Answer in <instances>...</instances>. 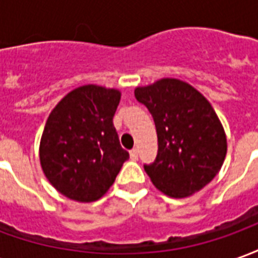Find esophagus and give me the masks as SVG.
Listing matches in <instances>:
<instances>
[{
  "label": "esophagus",
  "instance_id": "34e87169",
  "mask_svg": "<svg viewBox=\"0 0 258 258\" xmlns=\"http://www.w3.org/2000/svg\"><path fill=\"white\" fill-rule=\"evenodd\" d=\"M130 156H131L133 160H137V159H138V149H137V148L131 149V151H130Z\"/></svg>",
  "mask_w": 258,
  "mask_h": 258
}]
</instances>
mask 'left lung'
<instances>
[{"label":"left lung","mask_w":258,"mask_h":258,"mask_svg":"<svg viewBox=\"0 0 258 258\" xmlns=\"http://www.w3.org/2000/svg\"><path fill=\"white\" fill-rule=\"evenodd\" d=\"M135 98L156 125L157 156L144 166L153 185L178 199L205 188L227 155V137L210 102L177 79L138 87Z\"/></svg>","instance_id":"8db88e82"}]
</instances>
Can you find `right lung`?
<instances>
[{
  "label": "right lung",
  "instance_id": "add662e5",
  "mask_svg": "<svg viewBox=\"0 0 258 258\" xmlns=\"http://www.w3.org/2000/svg\"><path fill=\"white\" fill-rule=\"evenodd\" d=\"M120 96L118 90L83 85L69 92L49 114L40 162L48 181L69 199H99L130 157L113 125Z\"/></svg>",
  "mask_w": 258,
  "mask_h": 258
}]
</instances>
